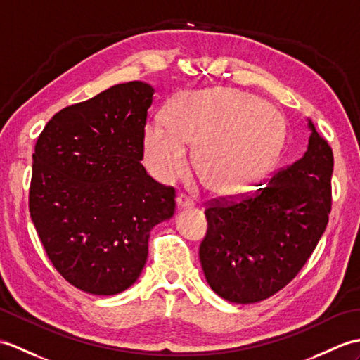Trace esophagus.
<instances>
[{
  "instance_id": "34e87169",
  "label": "esophagus",
  "mask_w": 360,
  "mask_h": 360,
  "mask_svg": "<svg viewBox=\"0 0 360 360\" xmlns=\"http://www.w3.org/2000/svg\"><path fill=\"white\" fill-rule=\"evenodd\" d=\"M176 204H178L179 208H188V207H193V205H195V200L191 199L190 196L181 193V195L178 196V199H176Z\"/></svg>"
}]
</instances>
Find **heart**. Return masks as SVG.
Instances as JSON below:
<instances>
[{
	"mask_svg": "<svg viewBox=\"0 0 360 360\" xmlns=\"http://www.w3.org/2000/svg\"><path fill=\"white\" fill-rule=\"evenodd\" d=\"M285 131L270 103L229 87L182 91L169 104L164 124H150L144 153L156 178L170 182L187 170L186 148L195 150L199 181L213 195L245 193L264 176Z\"/></svg>",
	"mask_w": 360,
	"mask_h": 360,
	"instance_id": "heart-1",
	"label": "heart"
}]
</instances>
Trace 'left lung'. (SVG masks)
Returning <instances> with one entry per match:
<instances>
[{
    "instance_id": "left-lung-1",
    "label": "left lung",
    "mask_w": 360,
    "mask_h": 360,
    "mask_svg": "<svg viewBox=\"0 0 360 360\" xmlns=\"http://www.w3.org/2000/svg\"><path fill=\"white\" fill-rule=\"evenodd\" d=\"M308 150L248 195L205 207L199 259L208 285L229 302L255 304L296 278L331 212L333 150L313 122Z\"/></svg>"
}]
</instances>
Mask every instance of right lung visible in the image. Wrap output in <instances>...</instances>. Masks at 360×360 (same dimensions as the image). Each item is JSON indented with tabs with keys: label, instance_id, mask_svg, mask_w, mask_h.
<instances>
[{
	"label": "right lung",
	"instance_id": "1",
	"mask_svg": "<svg viewBox=\"0 0 360 360\" xmlns=\"http://www.w3.org/2000/svg\"><path fill=\"white\" fill-rule=\"evenodd\" d=\"M153 94L141 81L113 86L53 115L35 144L32 222L56 271L90 295L135 283L150 230L176 207L174 188L141 164Z\"/></svg>",
	"mask_w": 360,
	"mask_h": 360
}]
</instances>
